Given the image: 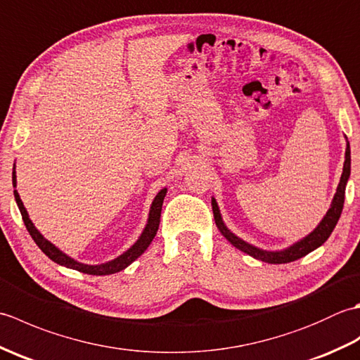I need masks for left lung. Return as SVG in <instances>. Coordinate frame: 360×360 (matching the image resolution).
Here are the masks:
<instances>
[{
    "instance_id": "obj_1",
    "label": "left lung",
    "mask_w": 360,
    "mask_h": 360,
    "mask_svg": "<svg viewBox=\"0 0 360 360\" xmlns=\"http://www.w3.org/2000/svg\"><path fill=\"white\" fill-rule=\"evenodd\" d=\"M349 173H351V150H349V142L347 139L345 162H343V172L340 176V182L338 186V190H335L334 198L331 201L330 209H328V212H326V215L317 224L314 231L308 233L307 236H303L302 240L292 243L290 246H288L285 249L264 250V249H259V248L254 246V244L244 241L243 238H240V236H236L231 231V229L226 226L223 217H221V210L218 207V202L215 198L212 196V210H213V217H215V223H217L218 231L229 243L232 244V246L240 249L241 252H244V254L259 259V262L271 263V264H283V263L295 262V259L308 255L309 252L316 250L317 248L322 246V244L328 238H330L331 232L334 231V227H335V224H338V221L340 218L343 202H345V188H347V182L349 179Z\"/></svg>"
}]
</instances>
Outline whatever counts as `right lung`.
Masks as SVG:
<instances>
[{"instance_id": "obj_1", "label": "right lung", "mask_w": 360, "mask_h": 360, "mask_svg": "<svg viewBox=\"0 0 360 360\" xmlns=\"http://www.w3.org/2000/svg\"><path fill=\"white\" fill-rule=\"evenodd\" d=\"M12 184H13V188H17V172H15V164H13V170H12ZM165 195H167V187H164L155 196V200H153V202L150 205L147 224H145L142 233L139 235V238L136 240V243L131 248L127 249L124 254H120L119 257H116L114 259H110V262H106V263L85 264V263L77 262V259H74L70 255H66L63 250H60L56 246V244H52L49 240L44 238L41 232L38 231L35 224L32 223V219L29 218V213L25 207V204H22L18 192L17 190H13L15 201H17V205L20 209L22 221H25L27 232L30 233V236H32V240L35 241L37 246L43 250V254H46V257H49L53 263L65 266V267H68V269H74V271H79V272L88 274V275H110V274H116V272L124 271L125 267H128L134 262V259L139 258L143 252L147 250L153 238H155L158 233L159 223H160V210H162V202H164Z\"/></svg>"}]
</instances>
